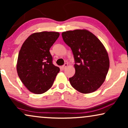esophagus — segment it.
Returning <instances> with one entry per match:
<instances>
[{
	"instance_id": "esophagus-1",
	"label": "esophagus",
	"mask_w": 128,
	"mask_h": 128,
	"mask_svg": "<svg viewBox=\"0 0 128 128\" xmlns=\"http://www.w3.org/2000/svg\"><path fill=\"white\" fill-rule=\"evenodd\" d=\"M68 66V64H64V65H63V66H62V67H61V69L64 70V69H65V68H66V67H67Z\"/></svg>"
}]
</instances>
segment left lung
<instances>
[{"label": "left lung", "mask_w": 128, "mask_h": 128, "mask_svg": "<svg viewBox=\"0 0 128 128\" xmlns=\"http://www.w3.org/2000/svg\"><path fill=\"white\" fill-rule=\"evenodd\" d=\"M64 42L74 56L75 74L69 78L73 88L88 94L99 88L106 79L110 67L106 49L97 36L87 30L62 33Z\"/></svg>", "instance_id": "obj_1"}]
</instances>
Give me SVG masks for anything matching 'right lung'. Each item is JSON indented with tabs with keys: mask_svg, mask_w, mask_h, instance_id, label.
Here are the masks:
<instances>
[{
	"mask_svg": "<svg viewBox=\"0 0 128 128\" xmlns=\"http://www.w3.org/2000/svg\"><path fill=\"white\" fill-rule=\"evenodd\" d=\"M58 32H35L28 37L19 51L17 72L30 92L42 94L53 84L59 68L52 64L50 49L58 38Z\"/></svg>",
	"mask_w": 128,
	"mask_h": 128,
	"instance_id": "1",
	"label": "right lung"
}]
</instances>
